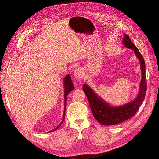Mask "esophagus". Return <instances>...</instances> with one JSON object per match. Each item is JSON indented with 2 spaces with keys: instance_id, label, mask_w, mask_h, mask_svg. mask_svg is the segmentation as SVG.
Masks as SVG:
<instances>
[{
  "instance_id": "34e87169",
  "label": "esophagus",
  "mask_w": 159,
  "mask_h": 159,
  "mask_svg": "<svg viewBox=\"0 0 159 159\" xmlns=\"http://www.w3.org/2000/svg\"><path fill=\"white\" fill-rule=\"evenodd\" d=\"M83 70L81 68H77L74 70V78L76 80H80L81 78H82L83 76Z\"/></svg>"
}]
</instances>
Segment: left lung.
Instances as JSON below:
<instances>
[{
	"label": "left lung",
	"mask_w": 159,
	"mask_h": 159,
	"mask_svg": "<svg viewBox=\"0 0 159 159\" xmlns=\"http://www.w3.org/2000/svg\"><path fill=\"white\" fill-rule=\"evenodd\" d=\"M123 44L127 48L133 50L135 56L140 61L142 78L137 97L131 102L119 106H113L99 97L88 84H84L83 85V90L88 98L93 117L103 125H117L133 117L145 97L147 82L145 60L137 48L131 42V38L125 34H124Z\"/></svg>",
	"instance_id": "8db88e82"
}]
</instances>
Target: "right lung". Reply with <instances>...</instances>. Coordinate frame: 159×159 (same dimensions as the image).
<instances>
[{"label":"right lung","mask_w":159,"mask_h":159,"mask_svg":"<svg viewBox=\"0 0 159 159\" xmlns=\"http://www.w3.org/2000/svg\"><path fill=\"white\" fill-rule=\"evenodd\" d=\"M64 115H63V120L62 121L57 125L54 129L52 130L50 132H53L56 131L57 129L60 127V126L62 124V123L64 121V117H65V111H66V102H67V96L70 93V91L74 90V87L73 83H72V81L71 79L70 74L67 75L65 78H64Z\"/></svg>","instance_id":"1"}]
</instances>
